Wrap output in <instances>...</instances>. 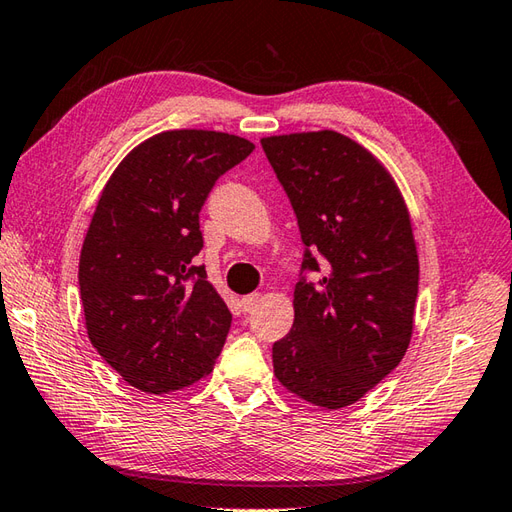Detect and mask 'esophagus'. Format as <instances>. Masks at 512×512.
I'll return each instance as SVG.
<instances>
[{"label":"esophagus","instance_id":"obj_1","mask_svg":"<svg viewBox=\"0 0 512 512\" xmlns=\"http://www.w3.org/2000/svg\"><path fill=\"white\" fill-rule=\"evenodd\" d=\"M258 302H260V293L243 295V298H241V309H243V311H252Z\"/></svg>","mask_w":512,"mask_h":512}]
</instances>
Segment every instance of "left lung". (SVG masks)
<instances>
[{
	"mask_svg": "<svg viewBox=\"0 0 512 512\" xmlns=\"http://www.w3.org/2000/svg\"><path fill=\"white\" fill-rule=\"evenodd\" d=\"M298 217L302 271L276 379L324 410L352 405L399 366L414 331L418 254L410 212L377 157L337 131L260 140Z\"/></svg>",
	"mask_w": 512,
	"mask_h": 512,
	"instance_id": "obj_1",
	"label": "left lung"
}]
</instances>
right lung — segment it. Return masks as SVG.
<instances>
[{
    "label": "right lung",
    "instance_id": "1",
    "mask_svg": "<svg viewBox=\"0 0 512 512\" xmlns=\"http://www.w3.org/2000/svg\"><path fill=\"white\" fill-rule=\"evenodd\" d=\"M254 144L203 129L157 133L102 188L78 263L92 346L133 388L164 394L212 372L232 324L195 265L199 212Z\"/></svg>",
    "mask_w": 512,
    "mask_h": 512
}]
</instances>
